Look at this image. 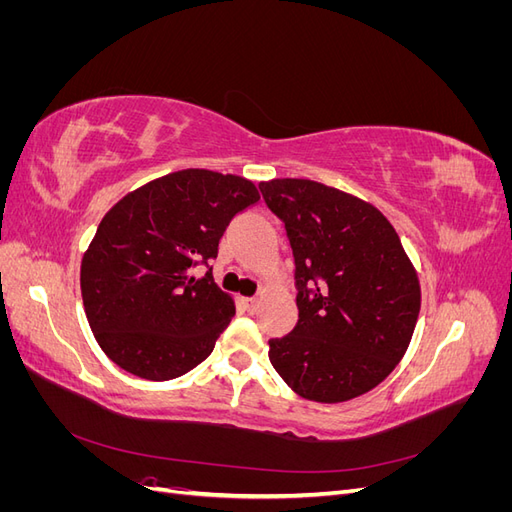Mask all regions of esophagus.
I'll return each mask as SVG.
<instances>
[{
	"mask_svg": "<svg viewBox=\"0 0 512 512\" xmlns=\"http://www.w3.org/2000/svg\"><path fill=\"white\" fill-rule=\"evenodd\" d=\"M243 305H245L247 312H250V314H256L260 303H258V299H243Z\"/></svg>",
	"mask_w": 512,
	"mask_h": 512,
	"instance_id": "esophagus-1",
	"label": "esophagus"
}]
</instances>
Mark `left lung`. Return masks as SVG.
I'll list each match as a JSON object with an SVG mask.
<instances>
[{"instance_id":"8db88e82","label":"left lung","mask_w":512,"mask_h":512,"mask_svg":"<svg viewBox=\"0 0 512 512\" xmlns=\"http://www.w3.org/2000/svg\"><path fill=\"white\" fill-rule=\"evenodd\" d=\"M286 226L299 320L269 339L290 389L339 404L378 386L406 354L421 284L391 222L365 200L309 179L260 183Z\"/></svg>"}]
</instances>
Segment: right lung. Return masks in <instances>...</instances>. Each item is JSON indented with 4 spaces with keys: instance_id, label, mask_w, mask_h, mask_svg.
<instances>
[{
    "instance_id": "1",
    "label": "right lung",
    "mask_w": 512,
    "mask_h": 512,
    "mask_svg": "<svg viewBox=\"0 0 512 512\" xmlns=\"http://www.w3.org/2000/svg\"><path fill=\"white\" fill-rule=\"evenodd\" d=\"M252 181L185 168L108 211L81 262L83 305L100 348L145 380L188 374L213 352L235 301L192 267L218 256L226 226L258 203Z\"/></svg>"
}]
</instances>
